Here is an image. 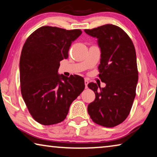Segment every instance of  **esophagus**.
Masks as SVG:
<instances>
[{
  "label": "esophagus",
  "instance_id": "34e87169",
  "mask_svg": "<svg viewBox=\"0 0 157 157\" xmlns=\"http://www.w3.org/2000/svg\"><path fill=\"white\" fill-rule=\"evenodd\" d=\"M88 84H89V81L86 80V79H85V80H84V84H85V87H86V89L88 88Z\"/></svg>",
  "mask_w": 157,
  "mask_h": 157
}]
</instances>
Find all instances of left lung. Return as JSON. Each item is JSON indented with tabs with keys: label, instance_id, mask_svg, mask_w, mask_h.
Masks as SVG:
<instances>
[{
	"label": "left lung",
	"instance_id": "1",
	"mask_svg": "<svg viewBox=\"0 0 157 157\" xmlns=\"http://www.w3.org/2000/svg\"><path fill=\"white\" fill-rule=\"evenodd\" d=\"M84 31L98 39L101 50L98 77L106 84L104 88L94 82L88 84L95 94L88 113L96 124L113 127L127 118L136 96L139 78L136 50L128 34L117 25L107 24Z\"/></svg>",
	"mask_w": 157,
	"mask_h": 157
}]
</instances>
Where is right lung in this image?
<instances>
[{
  "label": "right lung",
  "mask_w": 157,
  "mask_h": 157,
  "mask_svg": "<svg viewBox=\"0 0 157 157\" xmlns=\"http://www.w3.org/2000/svg\"><path fill=\"white\" fill-rule=\"evenodd\" d=\"M82 30L42 26L28 37L20 57V84L23 100L33 118L44 125L57 124L84 89V80L57 73L60 62L68 57L72 42Z\"/></svg>",
  "instance_id": "right-lung-1"
}]
</instances>
